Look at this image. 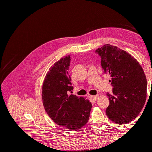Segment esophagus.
<instances>
[{"mask_svg":"<svg viewBox=\"0 0 152 152\" xmlns=\"http://www.w3.org/2000/svg\"><path fill=\"white\" fill-rule=\"evenodd\" d=\"M98 97V96H97V95H96V96H90V98L92 100H93V101H96V99H97Z\"/></svg>","mask_w":152,"mask_h":152,"instance_id":"obj_1","label":"esophagus"}]
</instances>
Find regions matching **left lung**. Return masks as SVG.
Here are the masks:
<instances>
[{
    "label": "left lung",
    "instance_id": "1",
    "mask_svg": "<svg viewBox=\"0 0 152 152\" xmlns=\"http://www.w3.org/2000/svg\"><path fill=\"white\" fill-rule=\"evenodd\" d=\"M104 73L111 77L113 94L107 93L110 104L106 114L118 124L131 122L141 111L146 98L147 82L136 59L116 46L105 44L96 50Z\"/></svg>",
    "mask_w": 152,
    "mask_h": 152
}]
</instances>
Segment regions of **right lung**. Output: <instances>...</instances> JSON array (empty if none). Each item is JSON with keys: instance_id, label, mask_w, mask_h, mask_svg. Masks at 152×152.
Segmentation results:
<instances>
[{"instance_id": "1", "label": "right lung", "mask_w": 152, "mask_h": 152, "mask_svg": "<svg viewBox=\"0 0 152 152\" xmlns=\"http://www.w3.org/2000/svg\"><path fill=\"white\" fill-rule=\"evenodd\" d=\"M70 55L59 59L49 68L42 86L43 105L49 117L68 129H80L88 122L92 104L75 95L68 96L73 87L68 73Z\"/></svg>"}]
</instances>
